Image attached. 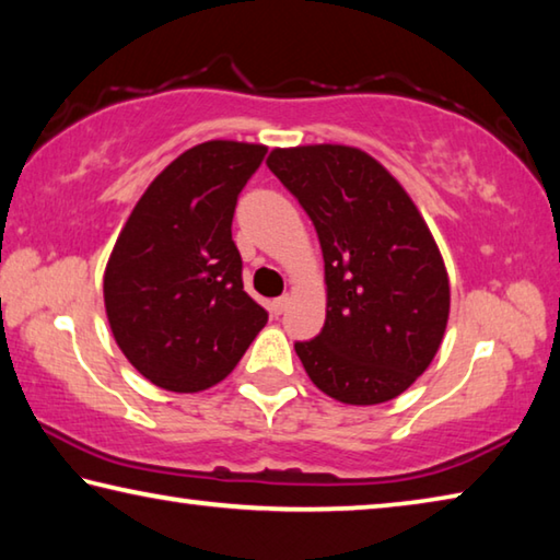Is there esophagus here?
Segmentation results:
<instances>
[{
  "label": "esophagus",
  "mask_w": 560,
  "mask_h": 560,
  "mask_svg": "<svg viewBox=\"0 0 560 560\" xmlns=\"http://www.w3.org/2000/svg\"><path fill=\"white\" fill-rule=\"evenodd\" d=\"M289 303H291V296H289V293H287V296L273 299V301H271V314H273V316H281L283 311L289 308Z\"/></svg>",
  "instance_id": "esophagus-1"
}]
</instances>
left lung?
<instances>
[{
  "mask_svg": "<svg viewBox=\"0 0 560 560\" xmlns=\"http://www.w3.org/2000/svg\"><path fill=\"white\" fill-rule=\"evenodd\" d=\"M267 165L316 226L326 324L296 355L346 405L402 395L438 355L450 318L440 246L405 187L350 145L273 148Z\"/></svg>",
  "mask_w": 560,
  "mask_h": 560,
  "instance_id": "8db88e82",
  "label": "left lung"
}]
</instances>
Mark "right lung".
<instances>
[{
    "label": "right lung",
    "instance_id": "add662e5",
    "mask_svg": "<svg viewBox=\"0 0 560 560\" xmlns=\"http://www.w3.org/2000/svg\"><path fill=\"white\" fill-rule=\"evenodd\" d=\"M264 155L267 145L236 140L185 150L148 185L113 246L103 273L113 338L163 390L224 381L267 326L232 242L236 197Z\"/></svg>",
    "mask_w": 560,
    "mask_h": 560
}]
</instances>
